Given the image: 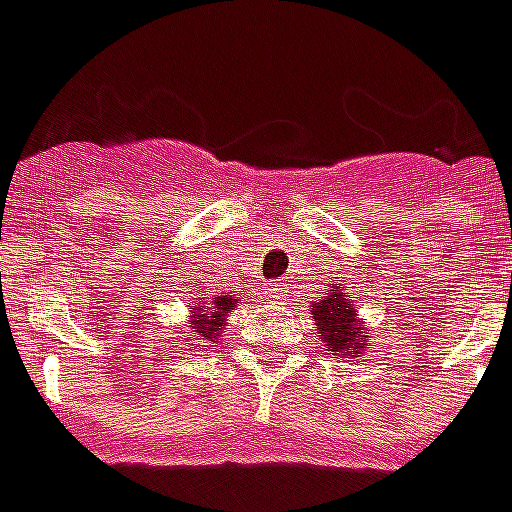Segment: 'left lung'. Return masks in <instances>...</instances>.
Segmentation results:
<instances>
[{
	"instance_id": "1",
	"label": "left lung",
	"mask_w": 512,
	"mask_h": 512,
	"mask_svg": "<svg viewBox=\"0 0 512 512\" xmlns=\"http://www.w3.org/2000/svg\"><path fill=\"white\" fill-rule=\"evenodd\" d=\"M310 316L316 318L321 339L326 342L323 347H329V352H349L352 357H360L365 331H362V326H357V313L347 303L344 292H331L329 298L310 305Z\"/></svg>"
}]
</instances>
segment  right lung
<instances>
[{
	"instance_id": "obj_1",
	"label": "right lung",
	"mask_w": 512,
	"mask_h": 512,
	"mask_svg": "<svg viewBox=\"0 0 512 512\" xmlns=\"http://www.w3.org/2000/svg\"><path fill=\"white\" fill-rule=\"evenodd\" d=\"M233 298H227V295H222V298H214L212 305L207 303V300H199V303L194 305V326L191 329H196V334L204 336V339H209V342H214V336H220V329H222V316H225L227 310L233 308Z\"/></svg>"
}]
</instances>
